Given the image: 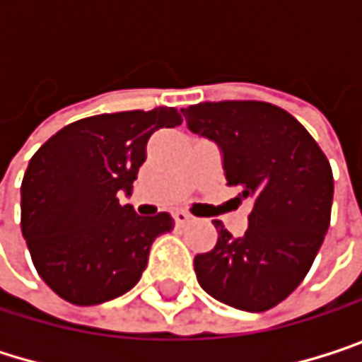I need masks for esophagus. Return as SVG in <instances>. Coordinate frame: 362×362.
Returning <instances> with one entry per match:
<instances>
[{
  "mask_svg": "<svg viewBox=\"0 0 362 362\" xmlns=\"http://www.w3.org/2000/svg\"><path fill=\"white\" fill-rule=\"evenodd\" d=\"M174 222L176 224H186V222H190V216L186 211H174Z\"/></svg>",
  "mask_w": 362,
  "mask_h": 362,
  "instance_id": "obj_1",
  "label": "esophagus"
}]
</instances>
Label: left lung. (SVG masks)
<instances>
[{
    "mask_svg": "<svg viewBox=\"0 0 362 362\" xmlns=\"http://www.w3.org/2000/svg\"><path fill=\"white\" fill-rule=\"evenodd\" d=\"M192 134L211 140L239 199L252 201L247 230L233 237L214 222L218 241L194 255L199 285L237 310L262 313L306 276L331 220V165L287 110L255 100L201 103L182 109Z\"/></svg>",
    "mask_w": 362,
    "mask_h": 362,
    "instance_id": "8db88e82",
    "label": "left lung"
}]
</instances>
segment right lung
<instances>
[{"mask_svg": "<svg viewBox=\"0 0 362 362\" xmlns=\"http://www.w3.org/2000/svg\"><path fill=\"white\" fill-rule=\"evenodd\" d=\"M180 123L172 107L94 115L33 155L21 186L23 237L39 276L62 300L94 306L140 281L153 241L174 222L165 211L138 216L119 192H132L148 138Z\"/></svg>", "mask_w": 362, "mask_h": 362, "instance_id": "right-lung-1", "label": "right lung"}]
</instances>
